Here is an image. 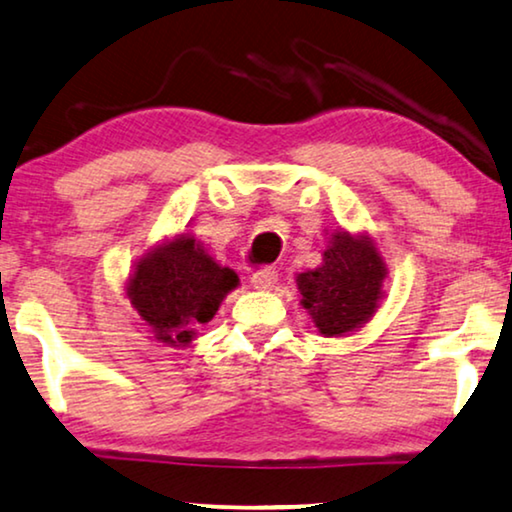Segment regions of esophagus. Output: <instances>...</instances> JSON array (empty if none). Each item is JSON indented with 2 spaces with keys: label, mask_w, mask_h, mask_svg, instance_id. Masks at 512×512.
<instances>
[{
  "label": "esophagus",
  "mask_w": 512,
  "mask_h": 512,
  "mask_svg": "<svg viewBox=\"0 0 512 512\" xmlns=\"http://www.w3.org/2000/svg\"><path fill=\"white\" fill-rule=\"evenodd\" d=\"M250 283H253L255 290H273L278 283V273L273 269H259L253 273V280H250Z\"/></svg>",
  "instance_id": "obj_1"
}]
</instances>
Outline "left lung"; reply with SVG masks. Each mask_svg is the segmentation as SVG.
<instances>
[{
  "label": "left lung",
  "instance_id": "obj_1",
  "mask_svg": "<svg viewBox=\"0 0 512 512\" xmlns=\"http://www.w3.org/2000/svg\"><path fill=\"white\" fill-rule=\"evenodd\" d=\"M385 278L387 264L371 236L336 229L322 264L297 273L299 304L322 336H345L376 315Z\"/></svg>",
  "mask_w": 512,
  "mask_h": 512
}]
</instances>
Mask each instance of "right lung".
Instances as JSON below:
<instances>
[{
	"instance_id": "obj_1",
	"label": "right lung",
	"mask_w": 512,
	"mask_h": 512,
	"mask_svg": "<svg viewBox=\"0 0 512 512\" xmlns=\"http://www.w3.org/2000/svg\"><path fill=\"white\" fill-rule=\"evenodd\" d=\"M234 287H239L234 269L215 262L194 236L178 234L134 264L125 297L155 341L187 348L197 327L213 320Z\"/></svg>"
}]
</instances>
